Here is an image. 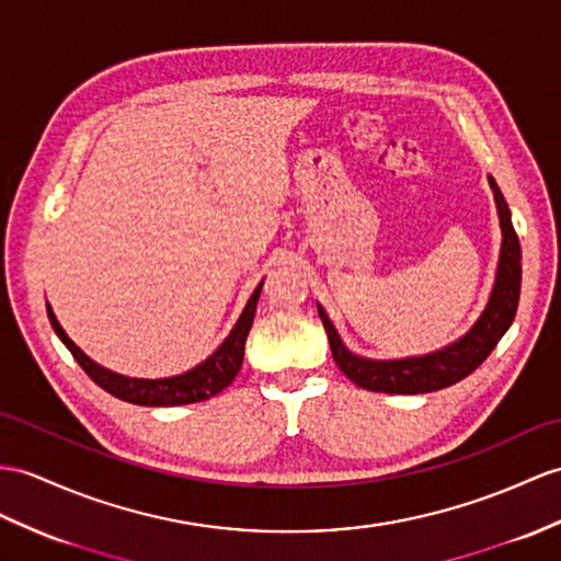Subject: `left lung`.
<instances>
[{
  "label": "left lung",
  "instance_id": "8db88e82",
  "mask_svg": "<svg viewBox=\"0 0 561 561\" xmlns=\"http://www.w3.org/2000/svg\"><path fill=\"white\" fill-rule=\"evenodd\" d=\"M493 187L500 226H502V252L497 266V280L490 302L483 311V317L476 321L471 331L440 352L426 354V357L414 359H398V362H374L362 359L352 354L343 340H340L333 323L328 321L325 311L319 307V317L331 343L333 359L340 371H343L354 386L374 390V392H390V394H419L433 392L447 386L459 383L461 378L473 374L481 366L488 354L500 343V337L507 333L516 317L518 293H522V244L512 226L510 207L504 202L497 183L490 178Z\"/></svg>",
  "mask_w": 561,
  "mask_h": 561
}]
</instances>
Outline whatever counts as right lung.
Listing matches in <instances>:
<instances>
[{
    "instance_id": "right-lung-1",
    "label": "right lung",
    "mask_w": 561,
    "mask_h": 561,
    "mask_svg": "<svg viewBox=\"0 0 561 561\" xmlns=\"http://www.w3.org/2000/svg\"><path fill=\"white\" fill-rule=\"evenodd\" d=\"M264 280L259 283V288L250 297L248 307H244L242 317L238 319L236 328L230 331V335L224 340V345L218 347L207 362H202L195 366L193 371H187L183 376L175 378H159V380H145V378H126L118 376L108 368L94 364L88 354L73 345V340L64 333V328L59 325L57 317H54L51 307L47 305V317L54 331L61 337V343L68 347V352L73 354V359L83 366V371L104 388L106 392H112L114 398L130 402V404H142V407H173V404H193V402H204L214 398V394L221 392L233 383L242 357H244V340L250 335V328L254 321V311L259 302V293H262Z\"/></svg>"
}]
</instances>
